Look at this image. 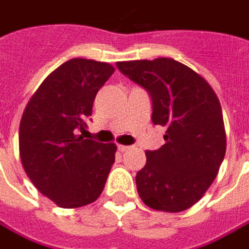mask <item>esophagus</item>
Masks as SVG:
<instances>
[{"mask_svg":"<svg viewBox=\"0 0 249 249\" xmlns=\"http://www.w3.org/2000/svg\"><path fill=\"white\" fill-rule=\"evenodd\" d=\"M130 149L129 146H124V144H117V150L122 151V153H124V151H127Z\"/></svg>","mask_w":249,"mask_h":249,"instance_id":"obj_1","label":"esophagus"}]
</instances>
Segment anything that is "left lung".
<instances>
[{"label": "left lung", "instance_id": "left-lung-1", "mask_svg": "<svg viewBox=\"0 0 249 249\" xmlns=\"http://www.w3.org/2000/svg\"><path fill=\"white\" fill-rule=\"evenodd\" d=\"M116 65L150 93L151 120L166 127V143L146 151V166L136 174L137 193L153 210L184 211L213 184L225 156L220 100L201 75L171 58Z\"/></svg>", "mask_w": 249, "mask_h": 249}]
</instances>
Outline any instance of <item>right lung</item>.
<instances>
[{
  "label": "right lung",
  "mask_w": 249,
  "mask_h": 249,
  "mask_svg": "<svg viewBox=\"0 0 249 249\" xmlns=\"http://www.w3.org/2000/svg\"><path fill=\"white\" fill-rule=\"evenodd\" d=\"M115 68L73 58L62 63L28 100L19 123V157L32 184L62 208L90 204L115 163V143L83 139L99 89Z\"/></svg>",
  "instance_id": "right-lung-1"
}]
</instances>
